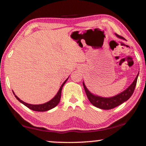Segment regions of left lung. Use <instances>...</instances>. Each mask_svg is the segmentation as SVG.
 Returning <instances> with one entry per match:
<instances>
[{
  "label": "left lung",
  "mask_w": 146,
  "mask_h": 146,
  "mask_svg": "<svg viewBox=\"0 0 146 146\" xmlns=\"http://www.w3.org/2000/svg\"><path fill=\"white\" fill-rule=\"evenodd\" d=\"M115 35H116L117 37L119 38H123L122 36H119L118 35H117V34H115ZM138 75L139 73L137 74V76L135 77V78L134 80H133L132 84H131L126 90H125L124 91H123L122 92L119 94L110 98H104L98 96H96L94 94H92L87 89V88L86 87L84 82L83 86L84 88L88 98L89 101L94 106L102 110H110L118 106L119 105H120L122 103L124 102L127 101V100L131 96L133 92H134L135 86H136Z\"/></svg>",
  "instance_id": "1"
}]
</instances>
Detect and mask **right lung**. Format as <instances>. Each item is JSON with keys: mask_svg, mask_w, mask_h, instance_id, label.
Masks as SVG:
<instances>
[{"mask_svg": "<svg viewBox=\"0 0 146 146\" xmlns=\"http://www.w3.org/2000/svg\"><path fill=\"white\" fill-rule=\"evenodd\" d=\"M68 79V78L64 82V83L62 84V86L60 88L58 92L56 94V95L51 100H50L48 102L46 103L42 104H30L26 103L25 102H23V100H21L19 98H18L17 96L15 94V92L13 91V92L14 94V95L15 96L16 98H17L18 100H19L20 102H21L22 104H23L24 105L26 106L27 108H29V109L33 110V111H48L49 110L52 109L53 108H54L58 104V103L60 102V100L61 98V92H62V90L63 86L65 84V83L66 82V81Z\"/></svg>", "mask_w": 146, "mask_h": 146, "instance_id": "right-lung-1", "label": "right lung"}]
</instances>
